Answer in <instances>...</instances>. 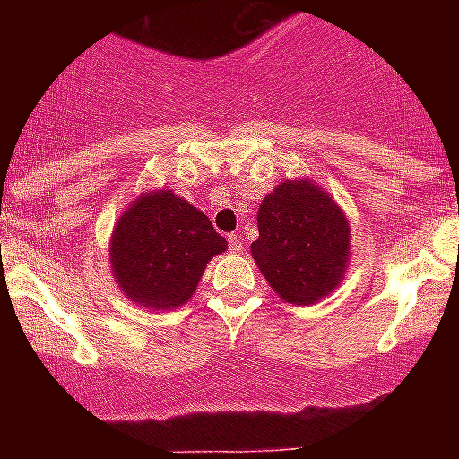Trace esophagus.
<instances>
[{"mask_svg": "<svg viewBox=\"0 0 459 459\" xmlns=\"http://www.w3.org/2000/svg\"><path fill=\"white\" fill-rule=\"evenodd\" d=\"M227 243H230V250H232V253H241L243 250V238L238 237V234H230V237H227Z\"/></svg>", "mask_w": 459, "mask_h": 459, "instance_id": "obj_1", "label": "esophagus"}]
</instances>
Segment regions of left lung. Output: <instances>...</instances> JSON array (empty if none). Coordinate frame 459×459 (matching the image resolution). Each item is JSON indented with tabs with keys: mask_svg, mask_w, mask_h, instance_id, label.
<instances>
[{
	"mask_svg": "<svg viewBox=\"0 0 459 459\" xmlns=\"http://www.w3.org/2000/svg\"><path fill=\"white\" fill-rule=\"evenodd\" d=\"M259 238L250 246L271 290L287 303L322 301L350 266V221L312 179H287L257 211Z\"/></svg>",
	"mask_w": 459,
	"mask_h": 459,
	"instance_id": "8db88e82",
	"label": "left lung"
}]
</instances>
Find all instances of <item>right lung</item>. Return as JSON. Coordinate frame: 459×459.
Returning <instances> with one entry per match:
<instances>
[{
  "label": "right lung",
  "instance_id": "right-lung-1",
  "mask_svg": "<svg viewBox=\"0 0 459 459\" xmlns=\"http://www.w3.org/2000/svg\"><path fill=\"white\" fill-rule=\"evenodd\" d=\"M227 241L209 218L172 190L140 193L115 222L109 269L126 299L152 310L190 301L206 264Z\"/></svg>",
  "mask_w": 459,
  "mask_h": 459
}]
</instances>
